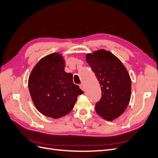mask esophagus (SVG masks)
Instances as JSON below:
<instances>
[{
    "label": "esophagus",
    "instance_id": "34e87169",
    "mask_svg": "<svg viewBox=\"0 0 158 158\" xmlns=\"http://www.w3.org/2000/svg\"><path fill=\"white\" fill-rule=\"evenodd\" d=\"M79 87L80 88L82 89L83 91H85V86H84V85L83 84H81L80 85H79Z\"/></svg>",
    "mask_w": 158,
    "mask_h": 158
}]
</instances>
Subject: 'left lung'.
Instances as JSON below:
<instances>
[{
    "instance_id": "left-lung-1",
    "label": "left lung",
    "mask_w": 158,
    "mask_h": 158,
    "mask_svg": "<svg viewBox=\"0 0 158 158\" xmlns=\"http://www.w3.org/2000/svg\"><path fill=\"white\" fill-rule=\"evenodd\" d=\"M86 60L100 83L102 98L96 103L97 114L109 121L123 113L131 98V81L126 68L109 51L100 49L86 55Z\"/></svg>"
}]
</instances>
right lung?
I'll list each match as a JSON object with an SVG mask.
<instances>
[{"instance_id": "obj_1", "label": "right lung", "mask_w": 158, "mask_h": 158, "mask_svg": "<svg viewBox=\"0 0 158 158\" xmlns=\"http://www.w3.org/2000/svg\"><path fill=\"white\" fill-rule=\"evenodd\" d=\"M65 61L58 53L41 59L28 79V89L35 107L49 117L58 118L73 109L83 91L73 83V75L64 71Z\"/></svg>"}]
</instances>
